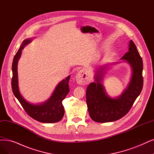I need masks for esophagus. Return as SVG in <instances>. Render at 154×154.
<instances>
[{
	"label": "esophagus",
	"instance_id": "esophagus-1",
	"mask_svg": "<svg viewBox=\"0 0 154 154\" xmlns=\"http://www.w3.org/2000/svg\"><path fill=\"white\" fill-rule=\"evenodd\" d=\"M76 81L79 84H88L91 81V77L88 71L82 69L76 75Z\"/></svg>",
	"mask_w": 154,
	"mask_h": 154
}]
</instances>
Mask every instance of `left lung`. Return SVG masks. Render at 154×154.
I'll return each instance as SVG.
<instances>
[{
	"mask_svg": "<svg viewBox=\"0 0 154 154\" xmlns=\"http://www.w3.org/2000/svg\"><path fill=\"white\" fill-rule=\"evenodd\" d=\"M121 59L131 67L132 77L128 86L121 96L117 98H110L101 84L107 65L99 68L94 77L95 82L87 88L88 109L91 118L95 122L116 121L126 115L143 88V61L133 41H130L129 51Z\"/></svg>",
	"mask_w": 154,
	"mask_h": 154,
	"instance_id": "obj_1",
	"label": "left lung"
}]
</instances>
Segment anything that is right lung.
Listing matches in <instances>:
<instances>
[{
    "label": "right lung",
    "mask_w": 154,
    "mask_h": 154,
    "mask_svg": "<svg viewBox=\"0 0 154 154\" xmlns=\"http://www.w3.org/2000/svg\"><path fill=\"white\" fill-rule=\"evenodd\" d=\"M32 41V38H27L23 42L18 52L15 54L12 65L13 78L11 81L13 92L18 100L23 109L35 120L44 123H54L60 121L65 113L62 101L69 93V82L70 76L60 82L56 86L50 98L46 101L38 105H33L25 100L20 93L18 81V61L20 59L21 51L26 44Z\"/></svg>",
    "instance_id": "obj_1"
}]
</instances>
